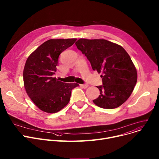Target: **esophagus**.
I'll list each match as a JSON object with an SVG mask.
<instances>
[{
    "instance_id": "1",
    "label": "esophagus",
    "mask_w": 159,
    "mask_h": 159,
    "mask_svg": "<svg viewBox=\"0 0 159 159\" xmlns=\"http://www.w3.org/2000/svg\"><path fill=\"white\" fill-rule=\"evenodd\" d=\"M80 87L81 88H84V89H86L89 86H88V84H80Z\"/></svg>"
}]
</instances>
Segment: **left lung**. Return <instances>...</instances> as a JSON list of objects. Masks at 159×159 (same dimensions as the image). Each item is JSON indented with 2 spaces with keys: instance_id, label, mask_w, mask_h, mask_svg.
Masks as SVG:
<instances>
[{
  "instance_id": "1",
  "label": "left lung",
  "mask_w": 159,
  "mask_h": 159,
  "mask_svg": "<svg viewBox=\"0 0 159 159\" xmlns=\"http://www.w3.org/2000/svg\"><path fill=\"white\" fill-rule=\"evenodd\" d=\"M75 45L89 61L94 71L102 73L103 86H97L99 97L93 102L103 109H115L131 95L137 73L128 53L120 45L106 39L80 38Z\"/></svg>"
}]
</instances>
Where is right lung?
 <instances>
[{
	"label": "right lung",
	"instance_id": "right-lung-1",
	"mask_svg": "<svg viewBox=\"0 0 159 159\" xmlns=\"http://www.w3.org/2000/svg\"><path fill=\"white\" fill-rule=\"evenodd\" d=\"M76 38L52 39L38 47L28 57L23 72L24 84L30 100L42 111L56 113L68 103L76 83H65L53 77L59 55Z\"/></svg>",
	"mask_w": 159,
	"mask_h": 159
}]
</instances>
